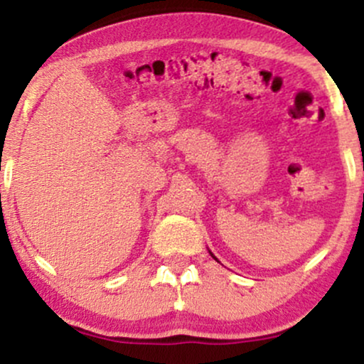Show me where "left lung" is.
<instances>
[{"label":"left lung","mask_w":364,"mask_h":364,"mask_svg":"<svg viewBox=\"0 0 364 364\" xmlns=\"http://www.w3.org/2000/svg\"><path fill=\"white\" fill-rule=\"evenodd\" d=\"M210 255H212V253H210ZM212 257H214V255H212ZM214 258H215V257H214ZM215 260H217V258H215Z\"/></svg>","instance_id":"8db88e82"}]
</instances>
